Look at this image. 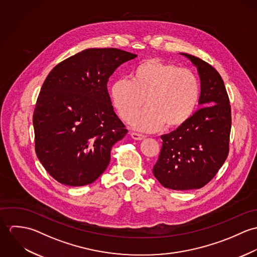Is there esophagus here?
Here are the masks:
<instances>
[{"label":"esophagus","mask_w":257,"mask_h":257,"mask_svg":"<svg viewBox=\"0 0 257 257\" xmlns=\"http://www.w3.org/2000/svg\"><path fill=\"white\" fill-rule=\"evenodd\" d=\"M131 136H132L133 140H135V141H143V140H145V139H146V137H145V136L140 135V134H137V133H132V134H131Z\"/></svg>","instance_id":"esophagus-1"}]
</instances>
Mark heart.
I'll use <instances>...</instances> for the list:
<instances>
[{
	"mask_svg": "<svg viewBox=\"0 0 257 257\" xmlns=\"http://www.w3.org/2000/svg\"><path fill=\"white\" fill-rule=\"evenodd\" d=\"M110 86L111 103L119 116L142 132H154L162 125L177 128L193 115L200 96V83L192 71L157 58L144 60L131 75Z\"/></svg>",
	"mask_w": 257,
	"mask_h": 257,
	"instance_id": "1",
	"label": "heart"
}]
</instances>
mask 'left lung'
<instances>
[{"mask_svg": "<svg viewBox=\"0 0 257 257\" xmlns=\"http://www.w3.org/2000/svg\"><path fill=\"white\" fill-rule=\"evenodd\" d=\"M180 54L197 68L202 108L183 125L161 136L162 147L152 172L163 187L184 191L204 187L222 166L228 154L231 114L219 72L196 56Z\"/></svg>", "mask_w": 257, "mask_h": 257, "instance_id": "1", "label": "left lung"}]
</instances>
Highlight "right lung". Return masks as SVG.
Returning <instances> with one entry per match:
<instances>
[{
  "mask_svg": "<svg viewBox=\"0 0 257 257\" xmlns=\"http://www.w3.org/2000/svg\"><path fill=\"white\" fill-rule=\"evenodd\" d=\"M137 56L116 48H89L46 77L33 117L36 152L59 183L88 185L107 169L111 147L127 133L107 84L119 65Z\"/></svg>",
  "mask_w": 257,
  "mask_h": 257,
  "instance_id": "right-lung-1",
  "label": "right lung"
}]
</instances>
